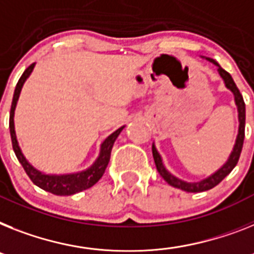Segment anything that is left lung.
<instances>
[{"label": "left lung", "mask_w": 254, "mask_h": 254, "mask_svg": "<svg viewBox=\"0 0 254 254\" xmlns=\"http://www.w3.org/2000/svg\"><path fill=\"white\" fill-rule=\"evenodd\" d=\"M209 62H211L213 64L217 66L218 74L221 75V77L225 81V85L227 89L232 92L234 94V98H235V104L238 106V118H239V129H238V136H236L235 145H234V149H232L231 154L228 157V160L223 163V166L219 167V169L213 173L211 175H209L207 178L202 180H198V182H186L183 179H179L175 175L167 171V169L165 167L162 162V157L160 156L158 150L156 149V145L153 144L152 145V152H153V158H154V163H156V167L158 170L161 177L166 180L170 186H173L175 188H179L182 190H186V192H202V190H207L214 188L217 184H219L222 180L227 177L228 174L231 173L232 169L236 166V163L239 161V157H240V153L243 149V142H244V131H245V104L244 100H243V96L240 93V91L236 87L235 81L231 77V75L228 74L227 71L223 70L219 64H218L217 61H214L213 58H206Z\"/></svg>", "instance_id": "1"}]
</instances>
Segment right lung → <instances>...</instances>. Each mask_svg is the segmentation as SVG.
Returning a JSON list of instances; mask_svg holds the SVG:
<instances>
[{
	"instance_id": "add662e5",
	"label": "right lung",
	"mask_w": 254,
	"mask_h": 254,
	"mask_svg": "<svg viewBox=\"0 0 254 254\" xmlns=\"http://www.w3.org/2000/svg\"><path fill=\"white\" fill-rule=\"evenodd\" d=\"M33 67H35V64H32L31 66L27 67L26 71L23 72V75L20 76V79H19L18 84H16L15 87V91H14L9 123L12 149L15 152V156L16 158H18L19 162L22 163L23 169L26 170V173L29 177V179L33 182V184H36L37 187H40L41 190H48V192L57 194V196H71V194H75L77 193V192H81V190L91 188L92 186H94L98 180L101 179L102 175H104L105 173V170L108 167L109 161H110V153H112L113 145H114L115 140H117V137L119 136V133H121L122 129L125 128V126L117 129V131L113 132L112 135H109L108 137L102 141L101 148H100V154H98V157L96 158V161L92 163V166L83 170V171L56 175V174L41 173L40 170L35 169V167L26 160V157H24V154L22 153V149H20V146H19L18 140H16L15 127H14V114H15V108L16 102H18L19 94H20V91H22L23 84L26 83V80L28 79V76L33 71Z\"/></svg>"
}]
</instances>
